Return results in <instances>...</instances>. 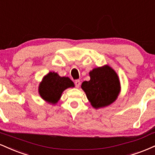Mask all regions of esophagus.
Masks as SVG:
<instances>
[{
	"mask_svg": "<svg viewBox=\"0 0 155 155\" xmlns=\"http://www.w3.org/2000/svg\"><path fill=\"white\" fill-rule=\"evenodd\" d=\"M80 84H81V81L80 80H76L75 81V86L76 88H79L80 87Z\"/></svg>",
	"mask_w": 155,
	"mask_h": 155,
	"instance_id": "1",
	"label": "esophagus"
}]
</instances>
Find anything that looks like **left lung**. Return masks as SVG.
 <instances>
[{"mask_svg": "<svg viewBox=\"0 0 155 155\" xmlns=\"http://www.w3.org/2000/svg\"><path fill=\"white\" fill-rule=\"evenodd\" d=\"M90 80L84 81L81 89L93 107H104L115 101L120 91L118 74L107 65L89 72Z\"/></svg>", "mask_w": 155, "mask_h": 155, "instance_id": "8db88e82", "label": "left lung"}]
</instances>
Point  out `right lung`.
Here are the masks:
<instances>
[{"mask_svg":"<svg viewBox=\"0 0 155 155\" xmlns=\"http://www.w3.org/2000/svg\"><path fill=\"white\" fill-rule=\"evenodd\" d=\"M74 87V82L68 77H61L57 73L50 72L40 84L39 94L46 102L55 104L65 89Z\"/></svg>","mask_w":155,"mask_h":155,"instance_id":"right-lung-1","label":"right lung"}]
</instances>
